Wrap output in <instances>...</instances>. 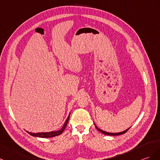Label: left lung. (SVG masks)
I'll list each match as a JSON object with an SVG mask.
<instances>
[{"label": "left lung", "mask_w": 160, "mask_h": 160, "mask_svg": "<svg viewBox=\"0 0 160 160\" xmlns=\"http://www.w3.org/2000/svg\"><path fill=\"white\" fill-rule=\"evenodd\" d=\"M95 124V123H94ZM95 128H96V129H98V131H99L100 132H102V133H103V134H105V135H108V136H118V135H121V134H123V133H125L126 132H127L128 129H129V128H128V129H125V131H123V132H118V133H110V132H106V131H103V130H102V129H99V128H98L97 126H96V125L95 124Z\"/></svg>", "instance_id": "8db88e82"}]
</instances>
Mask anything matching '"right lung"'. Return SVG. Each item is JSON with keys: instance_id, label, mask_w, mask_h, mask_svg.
<instances>
[{"instance_id": "add662e5", "label": "right lung", "mask_w": 160, "mask_h": 160, "mask_svg": "<svg viewBox=\"0 0 160 160\" xmlns=\"http://www.w3.org/2000/svg\"><path fill=\"white\" fill-rule=\"evenodd\" d=\"M70 116V113L69 114L68 117L67 118V119L65 122L64 125H63L62 128L60 129V130L58 131H52V132H39V133H32V132H29L27 131L30 135H31L32 136H35V137H39V138H52V137L57 136L58 135H61V133H62L63 131L65 130V129L66 128L67 125L69 121V118Z\"/></svg>"}]
</instances>
